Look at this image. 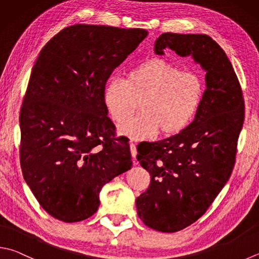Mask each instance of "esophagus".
<instances>
[{"label": "esophagus", "instance_id": "obj_1", "mask_svg": "<svg viewBox=\"0 0 259 259\" xmlns=\"http://www.w3.org/2000/svg\"><path fill=\"white\" fill-rule=\"evenodd\" d=\"M130 149H131V154H132V157H133V159L135 160V158H136V154H138V150H136V145H135V143L131 142V143H130ZM134 163H135V161H134Z\"/></svg>", "mask_w": 259, "mask_h": 259}]
</instances>
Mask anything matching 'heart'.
Returning a JSON list of instances; mask_svg holds the SVG:
<instances>
[{
  "label": "heart",
  "mask_w": 259,
  "mask_h": 259,
  "mask_svg": "<svg viewBox=\"0 0 259 259\" xmlns=\"http://www.w3.org/2000/svg\"><path fill=\"white\" fill-rule=\"evenodd\" d=\"M205 95L204 81L197 73L183 71L162 58H151L133 67L126 80L110 77L104 88V105L117 124L119 134L132 140L157 135L172 136L188 127L196 117Z\"/></svg>",
  "instance_id": "b5f03b06"
}]
</instances>
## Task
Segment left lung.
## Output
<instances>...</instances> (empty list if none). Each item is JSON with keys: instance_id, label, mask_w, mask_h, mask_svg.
<instances>
[{"instance_id": "1", "label": "left lung", "mask_w": 259, "mask_h": 259, "mask_svg": "<svg viewBox=\"0 0 259 259\" xmlns=\"http://www.w3.org/2000/svg\"><path fill=\"white\" fill-rule=\"evenodd\" d=\"M164 50L192 56L206 72L202 106L188 127L138 148L136 158L151 176L136 198L138 215L151 229L176 232L198 220L230 178L245 105L231 62L211 37L164 32L154 53Z\"/></svg>"}]
</instances>
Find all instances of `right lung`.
Segmentation results:
<instances>
[{"label":"right lung","mask_w":259,"mask_h":259,"mask_svg":"<svg viewBox=\"0 0 259 259\" xmlns=\"http://www.w3.org/2000/svg\"><path fill=\"white\" fill-rule=\"evenodd\" d=\"M146 36L139 28L74 24L39 53L20 111V161L32 194L57 220L94 215L101 188L132 167L128 139L115 138L102 95Z\"/></svg>","instance_id":"right-lung-1"}]
</instances>
